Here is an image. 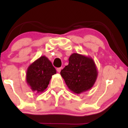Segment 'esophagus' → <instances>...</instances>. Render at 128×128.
Instances as JSON below:
<instances>
[{
    "label": "esophagus",
    "mask_w": 128,
    "mask_h": 128,
    "mask_svg": "<svg viewBox=\"0 0 128 128\" xmlns=\"http://www.w3.org/2000/svg\"><path fill=\"white\" fill-rule=\"evenodd\" d=\"M62 68H57V71L58 72H60V70H61Z\"/></svg>",
    "instance_id": "esophagus-1"
}]
</instances>
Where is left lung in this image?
<instances>
[{
    "label": "left lung",
    "mask_w": 128,
    "mask_h": 128,
    "mask_svg": "<svg viewBox=\"0 0 128 128\" xmlns=\"http://www.w3.org/2000/svg\"><path fill=\"white\" fill-rule=\"evenodd\" d=\"M60 75L69 90L80 94L94 86L98 70L91 57L73 53L69 58V64L60 71Z\"/></svg>",
    "instance_id": "1"
}]
</instances>
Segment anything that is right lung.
<instances>
[{
	"label": "right lung",
	"instance_id": "1",
	"mask_svg": "<svg viewBox=\"0 0 128 128\" xmlns=\"http://www.w3.org/2000/svg\"><path fill=\"white\" fill-rule=\"evenodd\" d=\"M56 70L45 56H42L28 66L26 74V81L32 91L42 93L50 84Z\"/></svg>",
	"mask_w": 128,
	"mask_h": 128
}]
</instances>
